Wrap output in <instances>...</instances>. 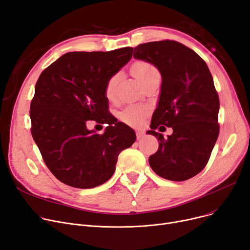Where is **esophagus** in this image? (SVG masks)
<instances>
[{"mask_svg": "<svg viewBox=\"0 0 250 250\" xmlns=\"http://www.w3.org/2000/svg\"><path fill=\"white\" fill-rule=\"evenodd\" d=\"M144 132H142V131H137L136 132V138H137V140H141L143 137H144Z\"/></svg>", "mask_w": 250, "mask_h": 250, "instance_id": "obj_1", "label": "esophagus"}]
</instances>
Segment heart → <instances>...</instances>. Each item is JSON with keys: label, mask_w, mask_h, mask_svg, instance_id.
Wrapping results in <instances>:
<instances>
[{"label": "heart", "mask_w": 250, "mask_h": 250, "mask_svg": "<svg viewBox=\"0 0 250 250\" xmlns=\"http://www.w3.org/2000/svg\"><path fill=\"white\" fill-rule=\"evenodd\" d=\"M132 72H133L134 77L138 80L140 83H142L144 81L147 80L150 76L157 73L158 70L156 67L147 62H136L133 66H132ZM119 82V75L116 73V75L112 76L106 83L104 93L106 98L109 101H113L115 98V92H116V86L117 83ZM146 114H147V109L139 106H128L126 107L121 113H120V119L130 125V126H138L140 125Z\"/></svg>", "instance_id": "heart-1"}]
</instances>
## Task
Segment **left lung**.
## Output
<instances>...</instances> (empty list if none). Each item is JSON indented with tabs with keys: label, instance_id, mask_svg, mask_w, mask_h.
Returning a JSON list of instances; mask_svg holds the SVG:
<instances>
[{
	"label": "left lung",
	"instance_id": "obj_1",
	"mask_svg": "<svg viewBox=\"0 0 250 250\" xmlns=\"http://www.w3.org/2000/svg\"><path fill=\"white\" fill-rule=\"evenodd\" d=\"M133 57L153 64L163 79L147 131L159 141L148 159L150 167L173 182L195 177L208 164L219 135L220 103L208 65L194 50L172 40L140 44ZM163 125L173 128L166 139L155 131Z\"/></svg>",
	"mask_w": 250,
	"mask_h": 250
}]
</instances>
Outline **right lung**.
<instances>
[{"instance_id": "add662e5", "label": "right lung", "mask_w": 250, "mask_h": 250, "mask_svg": "<svg viewBox=\"0 0 250 250\" xmlns=\"http://www.w3.org/2000/svg\"><path fill=\"white\" fill-rule=\"evenodd\" d=\"M133 48L68 52L44 69L30 106L31 133L46 167L62 183L91 188L109 181L134 130L109 113L104 89L132 57ZM108 124L103 135L86 128Z\"/></svg>"}]
</instances>
